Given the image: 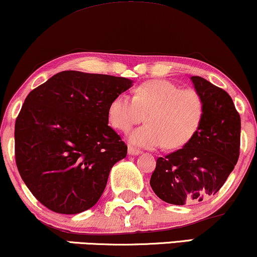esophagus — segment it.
Masks as SVG:
<instances>
[{
    "label": "esophagus",
    "mask_w": 257,
    "mask_h": 257,
    "mask_svg": "<svg viewBox=\"0 0 257 257\" xmlns=\"http://www.w3.org/2000/svg\"><path fill=\"white\" fill-rule=\"evenodd\" d=\"M142 151L139 150L137 148H134V147H128V155H139Z\"/></svg>",
    "instance_id": "34e87169"
}]
</instances>
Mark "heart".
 Segmentation results:
<instances>
[{
  "label": "heart",
  "mask_w": 257,
  "mask_h": 257,
  "mask_svg": "<svg viewBox=\"0 0 257 257\" xmlns=\"http://www.w3.org/2000/svg\"><path fill=\"white\" fill-rule=\"evenodd\" d=\"M147 125L128 135L131 143L143 148L177 150L189 143L201 127L204 99L194 89H183L166 80L147 81L138 85L134 97L118 95L109 104L110 125L128 131L145 119Z\"/></svg>",
  "instance_id": "b5f03b06"
}]
</instances>
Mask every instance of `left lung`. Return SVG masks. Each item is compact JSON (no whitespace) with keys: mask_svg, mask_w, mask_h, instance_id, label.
<instances>
[{"mask_svg":"<svg viewBox=\"0 0 257 257\" xmlns=\"http://www.w3.org/2000/svg\"><path fill=\"white\" fill-rule=\"evenodd\" d=\"M205 102L201 127L182 149L158 157L151 188L163 201L185 205L214 195L239 157L240 116L225 90L192 76Z\"/></svg>","mask_w":257,"mask_h":257,"instance_id":"obj_1","label":"left lung"}]
</instances>
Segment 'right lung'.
Returning <instances> with one entry per match:
<instances>
[{
    "mask_svg": "<svg viewBox=\"0 0 257 257\" xmlns=\"http://www.w3.org/2000/svg\"><path fill=\"white\" fill-rule=\"evenodd\" d=\"M132 81L62 71L27 95L15 121V162L40 204L57 213L93 207L127 145L108 126L112 101Z\"/></svg>",
    "mask_w": 257,
    "mask_h": 257,
    "instance_id": "1",
    "label": "right lung"
}]
</instances>
